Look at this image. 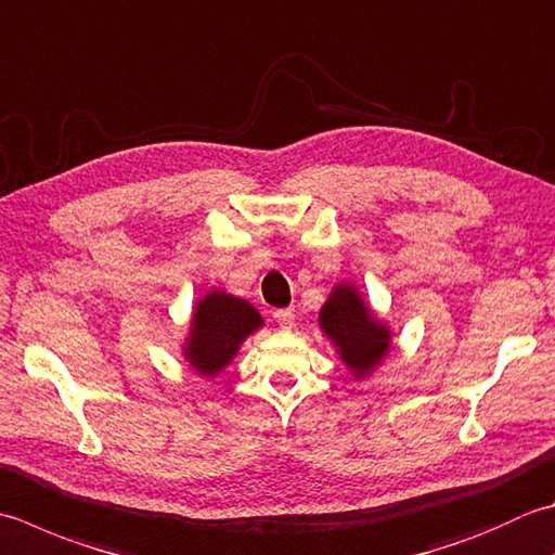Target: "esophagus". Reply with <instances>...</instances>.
Masks as SVG:
<instances>
[{
    "label": "esophagus",
    "instance_id": "esophagus-1",
    "mask_svg": "<svg viewBox=\"0 0 555 555\" xmlns=\"http://www.w3.org/2000/svg\"><path fill=\"white\" fill-rule=\"evenodd\" d=\"M274 320L279 322L281 330H291V327H293V320H296V312H293L291 308L276 310V312H274Z\"/></svg>",
    "mask_w": 555,
    "mask_h": 555
}]
</instances>
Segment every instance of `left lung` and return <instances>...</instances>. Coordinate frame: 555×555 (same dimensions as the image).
I'll list each match as a JSON object with an SVG mask.
<instances>
[{"mask_svg":"<svg viewBox=\"0 0 555 555\" xmlns=\"http://www.w3.org/2000/svg\"><path fill=\"white\" fill-rule=\"evenodd\" d=\"M320 330L330 336L356 379L375 371L392 341V332L375 318L353 284L334 286L320 310Z\"/></svg>","mask_w":555,"mask_h":555,"instance_id":"1","label":"left lung"}]
</instances>
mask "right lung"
Listing matches in <instances>:
<instances>
[{
  "label": "right lung",
  "instance_id": "obj_1",
  "mask_svg": "<svg viewBox=\"0 0 555 555\" xmlns=\"http://www.w3.org/2000/svg\"><path fill=\"white\" fill-rule=\"evenodd\" d=\"M262 324V314L247 300L223 291L206 293L194 306L184 358L199 375H219L233 361L241 344Z\"/></svg>",
  "mask_w": 555,
  "mask_h": 555
}]
</instances>
